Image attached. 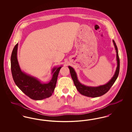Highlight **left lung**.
I'll return each mask as SVG.
<instances>
[{"instance_id":"obj_1","label":"left lung","mask_w":132,"mask_h":132,"mask_svg":"<svg viewBox=\"0 0 132 132\" xmlns=\"http://www.w3.org/2000/svg\"><path fill=\"white\" fill-rule=\"evenodd\" d=\"M113 44L115 46V50L116 52V59L117 62V66L116 70L115 71V74L113 76L111 79L108 82L107 84L101 85L98 87H88L82 85L78 81L77 74L75 71L71 66H68L70 69V72L71 74V77L74 82V84L76 88L78 90V92L82 95L87 96L88 97H96L98 96H101V95L106 94L107 92L110 89V88L112 86L114 83L116 81L119 73L120 70V60L118 48L116 43L114 40H113Z\"/></svg>"}]
</instances>
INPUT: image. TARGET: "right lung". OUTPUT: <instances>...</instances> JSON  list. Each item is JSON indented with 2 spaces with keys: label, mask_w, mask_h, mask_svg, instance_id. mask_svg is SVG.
<instances>
[{
  "label": "right lung",
  "mask_w": 132,
  "mask_h": 132,
  "mask_svg": "<svg viewBox=\"0 0 132 132\" xmlns=\"http://www.w3.org/2000/svg\"><path fill=\"white\" fill-rule=\"evenodd\" d=\"M18 44L14 46L11 56V69L14 81L25 94L34 100H42L53 94L56 85L57 77L62 66L52 69V77L48 83H43L38 79L22 72L17 59Z\"/></svg>",
  "instance_id": "1"
}]
</instances>
